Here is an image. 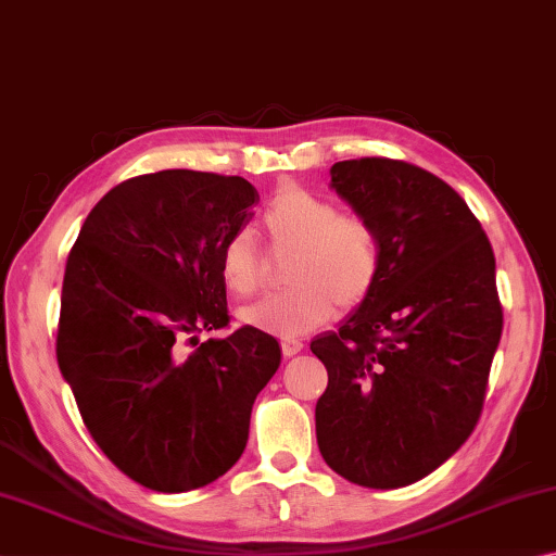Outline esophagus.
<instances>
[{
	"label": "esophagus",
	"mask_w": 556,
	"mask_h": 556,
	"mask_svg": "<svg viewBox=\"0 0 556 556\" xmlns=\"http://www.w3.org/2000/svg\"><path fill=\"white\" fill-rule=\"evenodd\" d=\"M280 349H283V356L290 358L303 352V342H300V339H283V342H280Z\"/></svg>",
	"instance_id": "34e87169"
}]
</instances>
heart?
I'll return each mask as SVG.
<instances>
[{"label": "heart", "mask_w": 556, "mask_h": 556, "mask_svg": "<svg viewBox=\"0 0 556 556\" xmlns=\"http://www.w3.org/2000/svg\"><path fill=\"white\" fill-rule=\"evenodd\" d=\"M268 249L288 253L280 293L239 313L241 325L273 337H300L332 317L334 307L354 309L374 293L381 276V237L358 212H339L334 200L300 185H286L261 217ZM268 263L249 229L222 243L219 278L233 298H249L266 283Z\"/></svg>", "instance_id": "1"}]
</instances>
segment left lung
Here are the masks:
<instances>
[{"label": "left lung", "mask_w": 556, "mask_h": 556, "mask_svg": "<svg viewBox=\"0 0 556 556\" xmlns=\"http://www.w3.org/2000/svg\"><path fill=\"white\" fill-rule=\"evenodd\" d=\"M332 188L376 224L383 263L374 293L309 344L329 376L317 444L346 481L401 489L479 422L503 332L495 256L462 194L420 165L339 161Z\"/></svg>", "instance_id": "8db88e82"}]
</instances>
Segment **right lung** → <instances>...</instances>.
I'll return each instance as SVG.
<instances>
[{
    "label": "right lung",
    "mask_w": 556,
    "mask_h": 556,
    "mask_svg": "<svg viewBox=\"0 0 556 556\" xmlns=\"http://www.w3.org/2000/svg\"><path fill=\"white\" fill-rule=\"evenodd\" d=\"M253 204L239 175H136L94 204L67 256L58 366L97 446L151 491L227 473L280 366L276 339L251 327L198 344L229 327L219 251Z\"/></svg>",
    "instance_id": "1"
}]
</instances>
